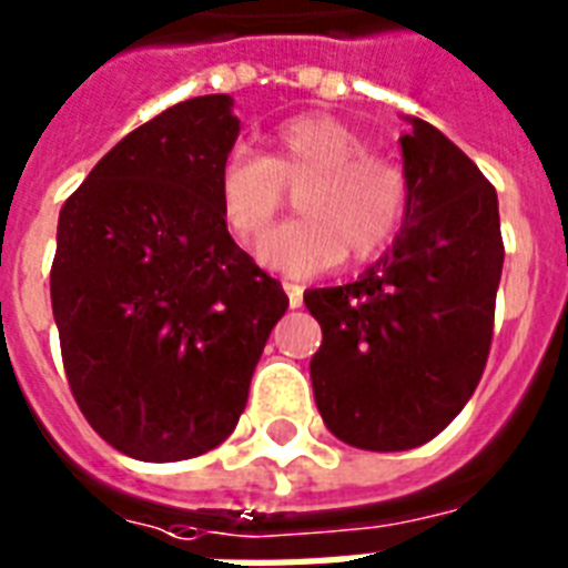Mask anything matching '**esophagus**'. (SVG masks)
<instances>
[{
	"mask_svg": "<svg viewBox=\"0 0 568 568\" xmlns=\"http://www.w3.org/2000/svg\"><path fill=\"white\" fill-rule=\"evenodd\" d=\"M283 288H285V294H288V306H292V310H297V306L303 303V285L283 283Z\"/></svg>",
	"mask_w": 568,
	"mask_h": 568,
	"instance_id": "obj_1",
	"label": "esophagus"
}]
</instances>
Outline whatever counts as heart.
<instances>
[{
    "label": "heart",
    "instance_id": "heart-1",
    "mask_svg": "<svg viewBox=\"0 0 568 568\" xmlns=\"http://www.w3.org/2000/svg\"><path fill=\"white\" fill-rule=\"evenodd\" d=\"M265 155L232 153L217 173V200L241 244H256L297 191L301 221L271 232L258 258L271 271L315 276L363 265L395 241L409 209V176L392 155L368 150L363 132L333 114H301L267 135Z\"/></svg>",
    "mask_w": 568,
    "mask_h": 568
}]
</instances>
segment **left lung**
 <instances>
[{
  "mask_svg": "<svg viewBox=\"0 0 568 568\" xmlns=\"http://www.w3.org/2000/svg\"><path fill=\"white\" fill-rule=\"evenodd\" d=\"M400 150L409 209L392 250L356 283L303 294L324 333L318 413L365 450L418 448L475 395L504 265L498 194L477 164L418 118Z\"/></svg>",
  "mask_w": 568,
  "mask_h": 568,
  "instance_id": "8db88e82",
  "label": "left lung"
}]
</instances>
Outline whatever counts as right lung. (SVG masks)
Masks as SVG:
<instances>
[{"label": "right lung", "instance_id": "obj_1", "mask_svg": "<svg viewBox=\"0 0 568 568\" xmlns=\"http://www.w3.org/2000/svg\"><path fill=\"white\" fill-rule=\"evenodd\" d=\"M226 93L176 102L129 132L67 196L49 274L67 383L126 457L217 448L288 310L232 241L217 173L239 138Z\"/></svg>", "mask_w": 568, "mask_h": 568}]
</instances>
